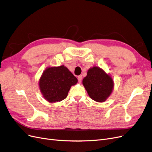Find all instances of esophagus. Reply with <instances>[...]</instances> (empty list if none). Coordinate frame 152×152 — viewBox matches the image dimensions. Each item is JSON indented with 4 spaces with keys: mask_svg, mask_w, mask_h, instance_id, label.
I'll return each instance as SVG.
<instances>
[{
    "mask_svg": "<svg viewBox=\"0 0 152 152\" xmlns=\"http://www.w3.org/2000/svg\"><path fill=\"white\" fill-rule=\"evenodd\" d=\"M77 80H78V82L81 83V81H82V76H81V75L78 76H77Z\"/></svg>",
    "mask_w": 152,
    "mask_h": 152,
    "instance_id": "obj_1",
    "label": "esophagus"
}]
</instances>
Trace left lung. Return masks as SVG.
Returning a JSON list of instances; mask_svg holds the SVG:
<instances>
[{
    "label": "left lung",
    "instance_id": "left-lung-1",
    "mask_svg": "<svg viewBox=\"0 0 152 152\" xmlns=\"http://www.w3.org/2000/svg\"><path fill=\"white\" fill-rule=\"evenodd\" d=\"M83 84L92 100L103 102L109 96L113 89L112 77L100 67H94L87 72L83 80Z\"/></svg>",
    "mask_w": 152,
    "mask_h": 152
}]
</instances>
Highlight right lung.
<instances>
[{"label": "right lung", "instance_id": "obj_1", "mask_svg": "<svg viewBox=\"0 0 152 152\" xmlns=\"http://www.w3.org/2000/svg\"><path fill=\"white\" fill-rule=\"evenodd\" d=\"M77 78L64 66L48 67L43 72L39 85L45 99L49 102H61L67 96Z\"/></svg>", "mask_w": 152, "mask_h": 152}]
</instances>
